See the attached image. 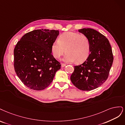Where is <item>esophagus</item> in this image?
Segmentation results:
<instances>
[{"label":"esophagus","mask_w":125,"mask_h":125,"mask_svg":"<svg viewBox=\"0 0 125 125\" xmlns=\"http://www.w3.org/2000/svg\"><path fill=\"white\" fill-rule=\"evenodd\" d=\"M66 66V64H64V63H62L61 64V67H64V66Z\"/></svg>","instance_id":"obj_1"}]
</instances>
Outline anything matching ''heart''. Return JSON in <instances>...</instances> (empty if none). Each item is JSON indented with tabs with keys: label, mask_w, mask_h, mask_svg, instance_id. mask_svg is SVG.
<instances>
[{
	"label": "heart",
	"mask_w": 125,
	"mask_h": 125,
	"mask_svg": "<svg viewBox=\"0 0 125 125\" xmlns=\"http://www.w3.org/2000/svg\"><path fill=\"white\" fill-rule=\"evenodd\" d=\"M65 49L66 54L63 60L65 62L82 63L90 53V42L86 36L68 31L60 36L58 40L52 43L51 51L55 59L61 57Z\"/></svg>",
	"instance_id": "heart-1"
}]
</instances>
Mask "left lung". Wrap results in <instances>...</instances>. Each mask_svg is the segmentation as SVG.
I'll return each mask as SVG.
<instances>
[{
  "mask_svg": "<svg viewBox=\"0 0 125 125\" xmlns=\"http://www.w3.org/2000/svg\"><path fill=\"white\" fill-rule=\"evenodd\" d=\"M89 38L90 54L82 64L75 66L71 80L78 89L90 91L98 88L108 78L113 62V55L108 40L105 36L92 29L78 30Z\"/></svg>",
  "mask_w": 125,
  "mask_h": 125,
  "instance_id": "obj_1",
  "label": "left lung"
}]
</instances>
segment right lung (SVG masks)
I'll return each mask as SVG.
<instances>
[{"label": "right lung", "mask_w": 125, "mask_h": 125, "mask_svg": "<svg viewBox=\"0 0 125 125\" xmlns=\"http://www.w3.org/2000/svg\"><path fill=\"white\" fill-rule=\"evenodd\" d=\"M59 31L36 30L24 35L14 49L16 74L26 86L45 89L51 83L61 64L51 54V47Z\"/></svg>", "instance_id": "obj_1"}]
</instances>
